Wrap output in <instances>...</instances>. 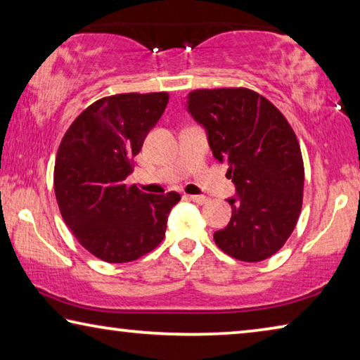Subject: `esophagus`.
<instances>
[{"instance_id":"obj_1","label":"esophagus","mask_w":360,"mask_h":360,"mask_svg":"<svg viewBox=\"0 0 360 360\" xmlns=\"http://www.w3.org/2000/svg\"><path fill=\"white\" fill-rule=\"evenodd\" d=\"M186 197L188 198V200H192V202H195V203H198V205H205V203H208V197H205V195H186Z\"/></svg>"}]
</instances>
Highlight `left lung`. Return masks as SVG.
I'll return each instance as SVG.
<instances>
[{
  "label": "left lung",
  "mask_w": 360,
  "mask_h": 360,
  "mask_svg": "<svg viewBox=\"0 0 360 360\" xmlns=\"http://www.w3.org/2000/svg\"><path fill=\"white\" fill-rule=\"evenodd\" d=\"M187 109L236 187V198L227 200L231 219L214 233L216 245L241 262L271 257L294 231L303 203L302 150L288 119L245 87L193 90Z\"/></svg>",
  "instance_id": "8db88e82"
}]
</instances>
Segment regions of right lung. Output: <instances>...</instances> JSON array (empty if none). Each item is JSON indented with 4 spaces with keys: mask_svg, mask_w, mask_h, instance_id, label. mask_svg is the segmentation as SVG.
I'll return each instance as SVG.
<instances>
[{
    "mask_svg": "<svg viewBox=\"0 0 360 360\" xmlns=\"http://www.w3.org/2000/svg\"><path fill=\"white\" fill-rule=\"evenodd\" d=\"M167 92L119 94L77 115L60 143L53 188L65 224L90 254L125 264L160 245L178 192L144 193L125 182L133 157L168 105Z\"/></svg>",
    "mask_w": 360,
    "mask_h": 360,
    "instance_id": "add662e5",
    "label": "right lung"
}]
</instances>
